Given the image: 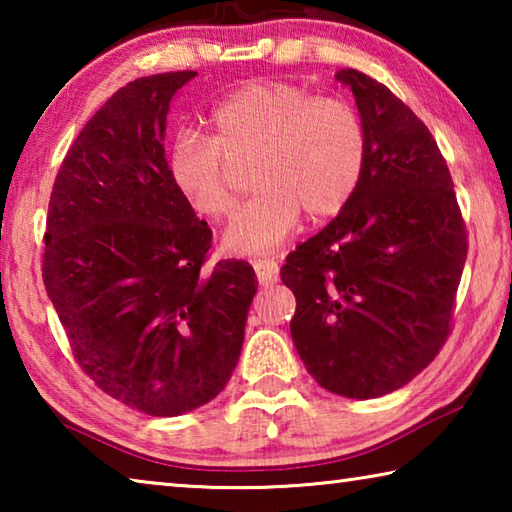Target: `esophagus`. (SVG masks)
Listing matches in <instances>:
<instances>
[{
	"label": "esophagus",
	"mask_w": 512,
	"mask_h": 512,
	"mask_svg": "<svg viewBox=\"0 0 512 512\" xmlns=\"http://www.w3.org/2000/svg\"><path fill=\"white\" fill-rule=\"evenodd\" d=\"M255 266V273H257V280L262 287H268V284H275L277 282V275H280V268H277V262L271 257H259L253 262Z\"/></svg>",
	"instance_id": "obj_1"
}]
</instances>
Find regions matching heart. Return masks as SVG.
<instances>
[{
	"label": "heart",
	"instance_id": "heart-1",
	"mask_svg": "<svg viewBox=\"0 0 512 512\" xmlns=\"http://www.w3.org/2000/svg\"><path fill=\"white\" fill-rule=\"evenodd\" d=\"M210 140L183 135L169 153V176L194 212L221 221L237 205L223 158L255 153V196L225 232V248L253 255L296 228L300 210L320 221L339 214L361 183L366 126L352 103L314 97L291 83H250L210 115Z\"/></svg>",
	"mask_w": 512,
	"mask_h": 512
}]
</instances>
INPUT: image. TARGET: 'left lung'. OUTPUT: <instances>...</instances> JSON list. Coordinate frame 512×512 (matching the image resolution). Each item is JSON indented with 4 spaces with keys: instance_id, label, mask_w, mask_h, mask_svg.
<instances>
[{
    "instance_id": "obj_1",
    "label": "left lung",
    "mask_w": 512,
    "mask_h": 512,
    "mask_svg": "<svg viewBox=\"0 0 512 512\" xmlns=\"http://www.w3.org/2000/svg\"><path fill=\"white\" fill-rule=\"evenodd\" d=\"M336 81L366 126V169L280 275L296 296L291 336L309 375L329 393L372 400L409 384L445 345L467 232L429 128L363 72L341 69Z\"/></svg>"
}]
</instances>
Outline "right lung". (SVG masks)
<instances>
[{"label": "right lung", "instance_id": "obj_1", "mask_svg": "<svg viewBox=\"0 0 512 512\" xmlns=\"http://www.w3.org/2000/svg\"><path fill=\"white\" fill-rule=\"evenodd\" d=\"M194 76L135 79L85 124L51 189L42 255L47 296L81 370L155 418L223 391L257 293L244 259L205 266L212 230L171 183L169 103Z\"/></svg>", "mask_w": 512, "mask_h": 512}]
</instances>
